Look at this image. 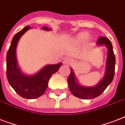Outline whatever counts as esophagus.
Listing matches in <instances>:
<instances>
[{
  "label": "esophagus",
  "instance_id": "obj_1",
  "mask_svg": "<svg viewBox=\"0 0 125 125\" xmlns=\"http://www.w3.org/2000/svg\"><path fill=\"white\" fill-rule=\"evenodd\" d=\"M73 62V60L72 58H71L69 57H67L64 60H63V63L65 65H69L71 64Z\"/></svg>",
  "mask_w": 125,
  "mask_h": 125
}]
</instances>
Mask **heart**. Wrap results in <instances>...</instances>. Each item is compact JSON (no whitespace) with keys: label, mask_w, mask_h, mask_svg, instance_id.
Returning a JSON list of instances; mask_svg holds the SVG:
<instances>
[{"label":"heart","mask_w":125,"mask_h":125,"mask_svg":"<svg viewBox=\"0 0 125 125\" xmlns=\"http://www.w3.org/2000/svg\"><path fill=\"white\" fill-rule=\"evenodd\" d=\"M88 37H89V34L87 32H82L78 35L77 39L79 42H83V41L87 40Z\"/></svg>","instance_id":"obj_1"}]
</instances>
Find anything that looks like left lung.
Returning a JSON list of instances; mask_svg holds the SVG:
<instances>
[{
    "label": "left lung",
    "mask_w": 125,
    "mask_h": 125,
    "mask_svg": "<svg viewBox=\"0 0 125 125\" xmlns=\"http://www.w3.org/2000/svg\"><path fill=\"white\" fill-rule=\"evenodd\" d=\"M97 44L99 45H106L108 50L105 75L103 80L93 87H83L76 83L72 69H71V73L67 78L69 88L71 92L74 96L80 99H91L99 97L112 82L114 77L115 57L113 51L112 44L108 38L106 37H100L97 40Z\"/></svg>",
    "instance_id": "1"
}]
</instances>
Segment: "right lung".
I'll use <instances>...</instances> for the list:
<instances>
[{
    "label": "right lung",
    "mask_w": 125,
    "mask_h": 125,
    "mask_svg": "<svg viewBox=\"0 0 125 125\" xmlns=\"http://www.w3.org/2000/svg\"><path fill=\"white\" fill-rule=\"evenodd\" d=\"M27 26L17 32L13 38L6 56V76L9 83L15 92L24 99H34L41 97L48 87V82L54 73L58 71L62 63L47 65L32 76H26L17 66L16 58V47L20 38L30 29ZM43 30L50 28L43 27Z\"/></svg>",
    "instance_id": "obj_1"
}]
</instances>
